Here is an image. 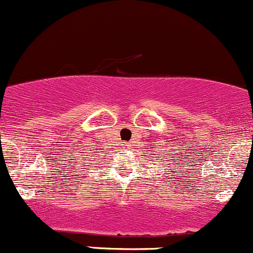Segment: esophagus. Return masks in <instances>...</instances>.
Here are the masks:
<instances>
[{
  "label": "esophagus",
  "mask_w": 253,
  "mask_h": 253,
  "mask_svg": "<svg viewBox=\"0 0 253 253\" xmlns=\"http://www.w3.org/2000/svg\"><path fill=\"white\" fill-rule=\"evenodd\" d=\"M126 146H127V145H126Z\"/></svg>",
  "instance_id": "obj_1"
}]
</instances>
